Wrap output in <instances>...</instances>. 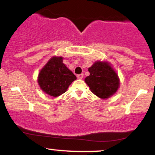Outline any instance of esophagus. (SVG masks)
I'll return each mask as SVG.
<instances>
[{"instance_id":"34e87169","label":"esophagus","mask_w":155,"mask_h":155,"mask_svg":"<svg viewBox=\"0 0 155 155\" xmlns=\"http://www.w3.org/2000/svg\"><path fill=\"white\" fill-rule=\"evenodd\" d=\"M78 78H79V79H82V78H83V74H78Z\"/></svg>"}]
</instances>
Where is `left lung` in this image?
<instances>
[{"label":"left lung","instance_id":"obj_1","mask_svg":"<svg viewBox=\"0 0 155 155\" xmlns=\"http://www.w3.org/2000/svg\"><path fill=\"white\" fill-rule=\"evenodd\" d=\"M90 75L85 79L91 92L99 98H109L119 87L117 74L108 63L96 62L88 68Z\"/></svg>","mask_w":155,"mask_h":155}]
</instances>
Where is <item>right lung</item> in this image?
<instances>
[{"instance_id":"1","label":"right lung","mask_w":155,"mask_h":155,"mask_svg":"<svg viewBox=\"0 0 155 155\" xmlns=\"http://www.w3.org/2000/svg\"><path fill=\"white\" fill-rule=\"evenodd\" d=\"M76 79V76L62 63V57H54L40 71L38 83L44 92L57 97L65 92Z\"/></svg>"}]
</instances>
